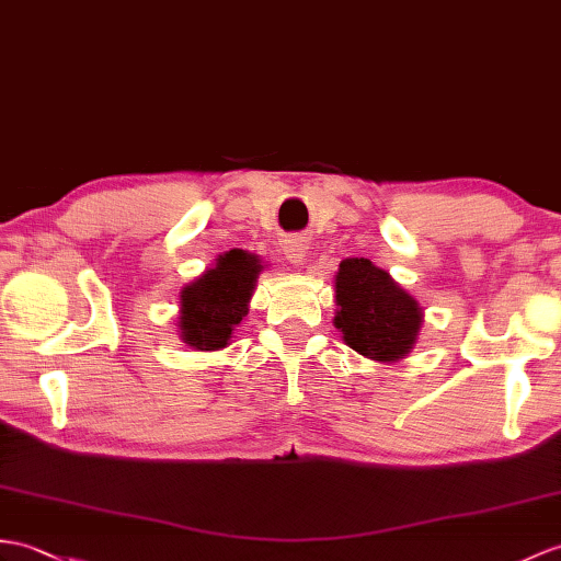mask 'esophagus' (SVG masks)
Segmentation results:
<instances>
[{"instance_id":"1","label":"esophagus","mask_w":561,"mask_h":561,"mask_svg":"<svg viewBox=\"0 0 561 561\" xmlns=\"http://www.w3.org/2000/svg\"><path fill=\"white\" fill-rule=\"evenodd\" d=\"M282 249H284V255L289 257L294 265H304L306 263V255H308V241H306V237L284 239Z\"/></svg>"}]
</instances>
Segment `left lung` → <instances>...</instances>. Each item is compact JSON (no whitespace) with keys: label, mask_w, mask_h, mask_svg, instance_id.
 Returning <instances> with one entry per match:
<instances>
[{"label":"left lung","mask_w":561,"mask_h":561,"mask_svg":"<svg viewBox=\"0 0 561 561\" xmlns=\"http://www.w3.org/2000/svg\"><path fill=\"white\" fill-rule=\"evenodd\" d=\"M334 328L360 356L394 363L419 340L423 310L413 296L366 257H348L334 277Z\"/></svg>","instance_id":"left-lung-1"}]
</instances>
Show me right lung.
<instances>
[{"instance_id": "1", "label": "right lung", "mask_w": 561, "mask_h": 561, "mask_svg": "<svg viewBox=\"0 0 561 561\" xmlns=\"http://www.w3.org/2000/svg\"><path fill=\"white\" fill-rule=\"evenodd\" d=\"M263 265L245 251H229L215 267L181 289V340L198 351L225 348L237 324L249 316V301Z\"/></svg>"}]
</instances>
